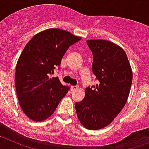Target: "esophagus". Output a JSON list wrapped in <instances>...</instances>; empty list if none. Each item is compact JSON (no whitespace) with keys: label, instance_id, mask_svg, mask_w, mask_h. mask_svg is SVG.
Returning <instances> with one entry per match:
<instances>
[{"label":"esophagus","instance_id":"34e87169","mask_svg":"<svg viewBox=\"0 0 149 149\" xmlns=\"http://www.w3.org/2000/svg\"><path fill=\"white\" fill-rule=\"evenodd\" d=\"M79 86H71V90L72 91H75L77 89H78Z\"/></svg>","mask_w":149,"mask_h":149}]
</instances>
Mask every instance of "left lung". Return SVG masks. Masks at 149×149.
<instances>
[{
	"label": "left lung",
	"mask_w": 149,
	"mask_h": 149,
	"mask_svg": "<svg viewBox=\"0 0 149 149\" xmlns=\"http://www.w3.org/2000/svg\"><path fill=\"white\" fill-rule=\"evenodd\" d=\"M93 55V72L99 81L87 87L85 97L76 102L77 118L84 127L98 130L110 125L128 98L133 73L125 52L115 43L104 39L86 41Z\"/></svg>",
	"instance_id": "1"
}]
</instances>
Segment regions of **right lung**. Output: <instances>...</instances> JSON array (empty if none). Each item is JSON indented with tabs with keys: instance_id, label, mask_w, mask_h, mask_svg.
<instances>
[{
	"instance_id": "1",
	"label": "right lung",
	"mask_w": 149,
	"mask_h": 149,
	"mask_svg": "<svg viewBox=\"0 0 149 149\" xmlns=\"http://www.w3.org/2000/svg\"><path fill=\"white\" fill-rule=\"evenodd\" d=\"M81 39L66 30L51 28L36 34L22 51L15 68V89L22 111L34 122L51 116L68 93V86L50 75L68 48Z\"/></svg>"
}]
</instances>
